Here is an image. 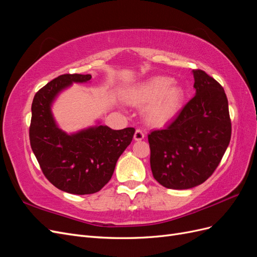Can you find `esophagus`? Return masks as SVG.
<instances>
[{
	"mask_svg": "<svg viewBox=\"0 0 257 257\" xmlns=\"http://www.w3.org/2000/svg\"><path fill=\"white\" fill-rule=\"evenodd\" d=\"M145 138V134L144 132L142 130H136L135 134H134V139L136 142H139V141H143V139Z\"/></svg>",
	"mask_w": 257,
	"mask_h": 257,
	"instance_id": "1",
	"label": "esophagus"
}]
</instances>
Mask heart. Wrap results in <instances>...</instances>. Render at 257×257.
Returning <instances> with one entry per match:
<instances>
[{"label":"heart","mask_w":257,"mask_h":257,"mask_svg":"<svg viewBox=\"0 0 257 257\" xmlns=\"http://www.w3.org/2000/svg\"><path fill=\"white\" fill-rule=\"evenodd\" d=\"M173 82L170 77H152L128 89L125 98L132 105H148L145 113L150 123L164 124L175 118L184 103L183 89Z\"/></svg>","instance_id":"1"}]
</instances>
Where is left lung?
Listing matches in <instances>:
<instances>
[{
  "mask_svg": "<svg viewBox=\"0 0 257 257\" xmlns=\"http://www.w3.org/2000/svg\"><path fill=\"white\" fill-rule=\"evenodd\" d=\"M195 96L163 130L148 135L155 180L186 190L205 182L219 166L231 136L228 100L222 85L194 69Z\"/></svg>",
  "mask_w": 257,
  "mask_h": 257,
  "instance_id": "left-lung-1",
  "label": "left lung"
}]
</instances>
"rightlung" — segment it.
I'll list each match as a JSON object with an SVG mask.
<instances>
[{
  "label": "right lung",
  "instance_id": "1",
  "mask_svg": "<svg viewBox=\"0 0 257 257\" xmlns=\"http://www.w3.org/2000/svg\"><path fill=\"white\" fill-rule=\"evenodd\" d=\"M91 78L61 75L38 91L32 103L30 144L42 172L56 188L76 195L96 193L108 183L135 133L134 127L115 131L97 124L67 134L58 126L51 112L53 100L73 82Z\"/></svg>",
  "mask_w": 257,
  "mask_h": 257
}]
</instances>
